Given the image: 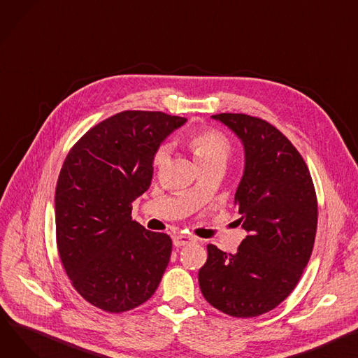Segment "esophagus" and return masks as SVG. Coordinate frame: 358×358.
Wrapping results in <instances>:
<instances>
[{"instance_id": "34e87169", "label": "esophagus", "mask_w": 358, "mask_h": 358, "mask_svg": "<svg viewBox=\"0 0 358 358\" xmlns=\"http://www.w3.org/2000/svg\"><path fill=\"white\" fill-rule=\"evenodd\" d=\"M173 242H174V245L176 246H185V245H192V243H196L197 242V239L196 237H193V236H188V234H177V236H174V239H173Z\"/></svg>"}]
</instances>
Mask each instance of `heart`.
I'll use <instances>...</instances> for the list:
<instances>
[{"label": "heart", "instance_id": "1", "mask_svg": "<svg viewBox=\"0 0 358 358\" xmlns=\"http://www.w3.org/2000/svg\"><path fill=\"white\" fill-rule=\"evenodd\" d=\"M188 150L193 152L197 165L208 162H222L230 157V145L227 139L216 131H196L185 139ZM165 158V151L161 150L154 157V165L159 166Z\"/></svg>", "mask_w": 358, "mask_h": 358}]
</instances>
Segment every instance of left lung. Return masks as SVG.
Masks as SVG:
<instances>
[{"mask_svg":"<svg viewBox=\"0 0 358 358\" xmlns=\"http://www.w3.org/2000/svg\"><path fill=\"white\" fill-rule=\"evenodd\" d=\"M211 117L245 150L234 206L248 236L236 253L207 246L200 289L227 315L257 317L287 299L311 257L318 222L315 188L301 154L269 122L245 113Z\"/></svg>","mask_w":358,"mask_h":358,"instance_id":"left-lung-1","label":"left lung"}]
</instances>
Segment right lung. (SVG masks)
<instances>
[{"instance_id":"obj_1","label":"right lung","mask_w":358,"mask_h":358,"mask_svg":"<svg viewBox=\"0 0 358 358\" xmlns=\"http://www.w3.org/2000/svg\"><path fill=\"white\" fill-rule=\"evenodd\" d=\"M187 119L125 110L89 129L59 174L55 213L63 268L75 289L108 313L148 301L169 266L173 242L131 217L151 185L154 157Z\"/></svg>"}]
</instances>
